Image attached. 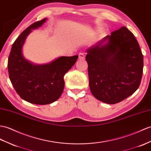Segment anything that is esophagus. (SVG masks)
Listing matches in <instances>:
<instances>
[{"label": "esophagus", "mask_w": 151, "mask_h": 151, "mask_svg": "<svg viewBox=\"0 0 151 151\" xmlns=\"http://www.w3.org/2000/svg\"><path fill=\"white\" fill-rule=\"evenodd\" d=\"M85 57H86V55H85V54L83 53V52H80V53L78 54V57H79V59H82V60H83V59L85 58Z\"/></svg>", "instance_id": "34e87169"}]
</instances>
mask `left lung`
I'll use <instances>...</instances> for the list:
<instances>
[{
  "mask_svg": "<svg viewBox=\"0 0 151 151\" xmlns=\"http://www.w3.org/2000/svg\"><path fill=\"white\" fill-rule=\"evenodd\" d=\"M87 52L89 88L96 99L114 104L138 89L143 57L137 40L127 27L112 32Z\"/></svg>",
  "mask_w": 151,
  "mask_h": 151,
  "instance_id": "1",
  "label": "left lung"
}]
</instances>
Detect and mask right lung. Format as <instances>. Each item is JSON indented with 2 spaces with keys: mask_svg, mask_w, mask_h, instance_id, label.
<instances>
[{
  "mask_svg": "<svg viewBox=\"0 0 151 151\" xmlns=\"http://www.w3.org/2000/svg\"><path fill=\"white\" fill-rule=\"evenodd\" d=\"M46 19L34 22L20 35L13 44L8 62L9 79L17 94L38 105L51 104L60 97L65 86L64 76L78 57H61L44 65L33 64L24 58L22 49L26 37Z\"/></svg>",
  "mask_w": 151,
  "mask_h": 151,
  "instance_id": "1",
  "label": "right lung"
}]
</instances>
